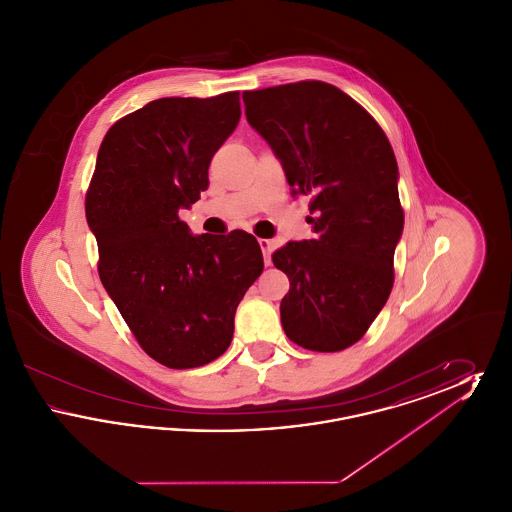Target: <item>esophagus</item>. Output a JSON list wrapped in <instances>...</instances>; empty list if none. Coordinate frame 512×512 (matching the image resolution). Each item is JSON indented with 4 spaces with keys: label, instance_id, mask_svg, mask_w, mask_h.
<instances>
[{
    "label": "esophagus",
    "instance_id": "esophagus-1",
    "mask_svg": "<svg viewBox=\"0 0 512 512\" xmlns=\"http://www.w3.org/2000/svg\"><path fill=\"white\" fill-rule=\"evenodd\" d=\"M259 245H261V249H263V255H265V265L270 267L272 265V261H270V251H272V242L270 240H265V238H261L259 240Z\"/></svg>",
    "mask_w": 512,
    "mask_h": 512
}]
</instances>
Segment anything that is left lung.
<instances>
[{
    "label": "left lung",
    "mask_w": 512,
    "mask_h": 512,
    "mask_svg": "<svg viewBox=\"0 0 512 512\" xmlns=\"http://www.w3.org/2000/svg\"><path fill=\"white\" fill-rule=\"evenodd\" d=\"M247 122L267 140L292 194L311 195L315 238L272 253L290 278L286 336L334 353L365 336L393 286L403 234L397 161L384 130L340 88L303 80L244 92Z\"/></svg>",
    "instance_id": "obj_1"
}]
</instances>
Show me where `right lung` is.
Returning <instances> with one entry per match:
<instances>
[{
	"label": "right lung",
	"instance_id": "add662e5",
	"mask_svg": "<svg viewBox=\"0 0 512 512\" xmlns=\"http://www.w3.org/2000/svg\"><path fill=\"white\" fill-rule=\"evenodd\" d=\"M240 92L161 98L105 134L86 194L99 278L151 359L195 368L220 357L263 272L244 230L192 236L178 217L209 186V163L240 122Z\"/></svg>",
	"mask_w": 512,
	"mask_h": 512
}]
</instances>
